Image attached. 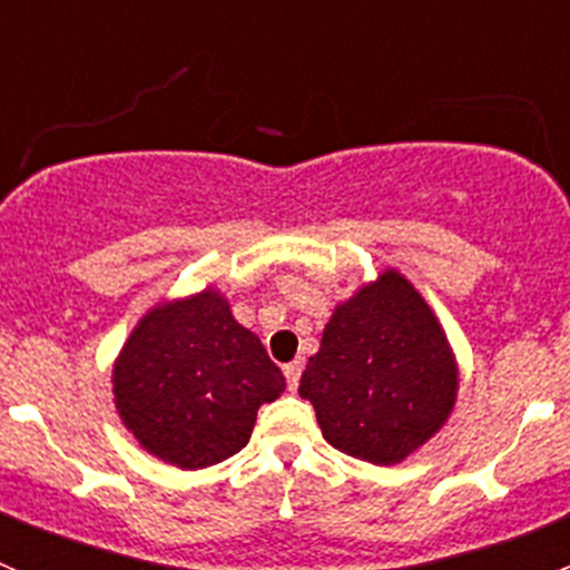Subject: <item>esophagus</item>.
Returning <instances> with one entry per match:
<instances>
[{
	"label": "esophagus",
	"instance_id": "esophagus-1",
	"mask_svg": "<svg viewBox=\"0 0 570 570\" xmlns=\"http://www.w3.org/2000/svg\"><path fill=\"white\" fill-rule=\"evenodd\" d=\"M301 372H303L301 361H292V364L284 366V375H286V383H289V392H295L297 383H301Z\"/></svg>",
	"mask_w": 570,
	"mask_h": 570
}]
</instances>
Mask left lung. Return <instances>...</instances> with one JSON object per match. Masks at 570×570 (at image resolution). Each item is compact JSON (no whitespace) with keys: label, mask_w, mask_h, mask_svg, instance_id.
<instances>
[{"label":"left lung","mask_w":570,"mask_h":570,"mask_svg":"<svg viewBox=\"0 0 570 570\" xmlns=\"http://www.w3.org/2000/svg\"><path fill=\"white\" fill-rule=\"evenodd\" d=\"M461 389L455 350L422 292L386 267L336 303L301 377L331 446L394 465L452 416Z\"/></svg>","instance_id":"left-lung-1"}]
</instances>
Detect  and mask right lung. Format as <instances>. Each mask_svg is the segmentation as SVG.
<instances>
[{"label":"right lung","mask_w":570,"mask_h":570,"mask_svg":"<svg viewBox=\"0 0 570 570\" xmlns=\"http://www.w3.org/2000/svg\"><path fill=\"white\" fill-rule=\"evenodd\" d=\"M286 381L215 286L154 303L112 361V402L148 455L195 471L237 455Z\"/></svg>","instance_id":"obj_1"}]
</instances>
